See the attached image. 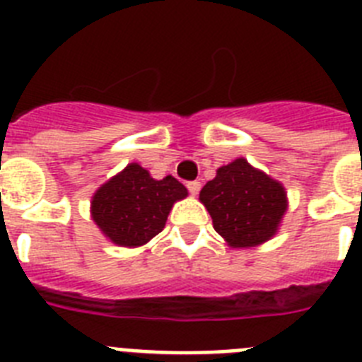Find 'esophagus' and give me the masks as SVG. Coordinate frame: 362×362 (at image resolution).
<instances>
[{
	"instance_id": "34e87169",
	"label": "esophagus",
	"mask_w": 362,
	"mask_h": 362,
	"mask_svg": "<svg viewBox=\"0 0 362 362\" xmlns=\"http://www.w3.org/2000/svg\"><path fill=\"white\" fill-rule=\"evenodd\" d=\"M187 188H188V192H190L192 196H197V194H199V190H201V183H199V181H188Z\"/></svg>"
}]
</instances>
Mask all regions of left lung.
<instances>
[{"label": "left lung", "mask_w": 362, "mask_h": 362, "mask_svg": "<svg viewBox=\"0 0 362 362\" xmlns=\"http://www.w3.org/2000/svg\"><path fill=\"white\" fill-rule=\"evenodd\" d=\"M199 199L212 216L216 232L235 248L268 241L286 210L281 183L252 168L243 158L221 166L203 187Z\"/></svg>", "instance_id": "left-lung-1"}]
</instances>
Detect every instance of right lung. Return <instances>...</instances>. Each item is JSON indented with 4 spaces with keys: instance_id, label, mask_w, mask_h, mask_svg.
Listing matches in <instances>:
<instances>
[{
    "instance_id": "add662e5",
    "label": "right lung",
    "mask_w": 362,
    "mask_h": 362,
    "mask_svg": "<svg viewBox=\"0 0 362 362\" xmlns=\"http://www.w3.org/2000/svg\"><path fill=\"white\" fill-rule=\"evenodd\" d=\"M187 194V188L172 175L158 181L132 163L95 192L92 217L112 243L141 246L165 228L172 204Z\"/></svg>"
}]
</instances>
